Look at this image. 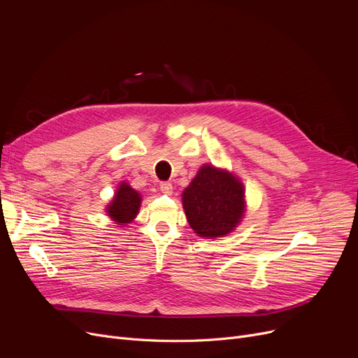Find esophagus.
<instances>
[{"label": "esophagus", "instance_id": "1", "mask_svg": "<svg viewBox=\"0 0 358 358\" xmlns=\"http://www.w3.org/2000/svg\"><path fill=\"white\" fill-rule=\"evenodd\" d=\"M159 189H161V192H162L164 194H168V196H169V194L173 193V184L168 182V181H164V182H161Z\"/></svg>", "mask_w": 358, "mask_h": 358}]
</instances>
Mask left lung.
<instances>
[{"mask_svg":"<svg viewBox=\"0 0 358 358\" xmlns=\"http://www.w3.org/2000/svg\"><path fill=\"white\" fill-rule=\"evenodd\" d=\"M245 192L239 178L227 169L203 165L182 192V208L192 229L203 238L232 232L245 212Z\"/></svg>","mask_w":358,"mask_h":358,"instance_id":"8db88e82","label":"left lung"}]
</instances>
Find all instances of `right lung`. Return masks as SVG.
<instances>
[{
    "mask_svg": "<svg viewBox=\"0 0 358 358\" xmlns=\"http://www.w3.org/2000/svg\"><path fill=\"white\" fill-rule=\"evenodd\" d=\"M141 194L131 189L127 182H122L106 210L111 220L117 222L119 224H126L136 217L141 208Z\"/></svg>",
    "mask_w": 358,
    "mask_h": 358,
    "instance_id": "add662e5",
    "label": "right lung"
}]
</instances>
